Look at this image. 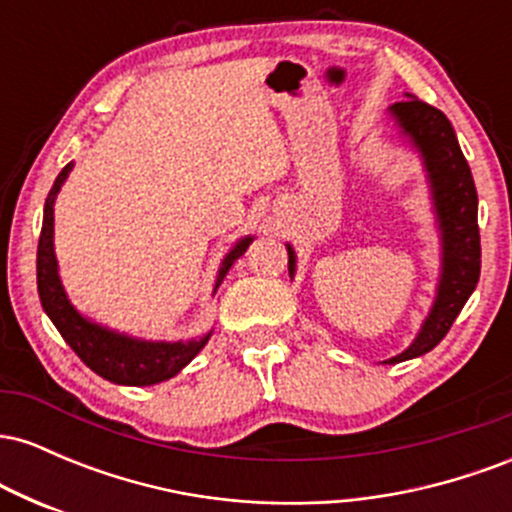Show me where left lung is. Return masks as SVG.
Segmentation results:
<instances>
[{"label": "left lung", "instance_id": "left-lung-1", "mask_svg": "<svg viewBox=\"0 0 512 512\" xmlns=\"http://www.w3.org/2000/svg\"><path fill=\"white\" fill-rule=\"evenodd\" d=\"M399 132L409 139V144L419 151L424 163L428 187H431L433 214L440 231V279L436 298H433L428 317L419 334L402 354L387 358L385 363H402L409 358L424 356L460 315V310L477 289L481 269V245L477 223V187H474L472 170L467 166L455 129L438 108L419 98L409 96L404 101L387 108ZM289 252V274H296V252L286 245Z\"/></svg>", "mask_w": 512, "mask_h": 512}]
</instances>
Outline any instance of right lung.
I'll use <instances>...</instances> for the list:
<instances>
[{
    "label": "right lung",
    "instance_id": "add662e5",
    "mask_svg": "<svg viewBox=\"0 0 512 512\" xmlns=\"http://www.w3.org/2000/svg\"><path fill=\"white\" fill-rule=\"evenodd\" d=\"M74 163H67L62 173L57 175L55 185H52L48 199H45L43 211V231L38 240V296L43 303V310L48 313L52 325L62 334L64 342L74 349V354L86 363L93 373L101 378L110 380L117 385H156L163 380L178 375L187 363L195 358L204 344L209 342L211 332L190 342H149V339L129 337V334L115 332L110 327L98 325V322L88 320L74 308L72 301L64 291L60 269H57L55 257V199L57 192L62 190L64 180L72 173ZM252 236L240 238L231 250L223 257L219 274H216L214 293L226 279L228 269L233 262L248 250Z\"/></svg>",
    "mask_w": 512,
    "mask_h": 512
}]
</instances>
